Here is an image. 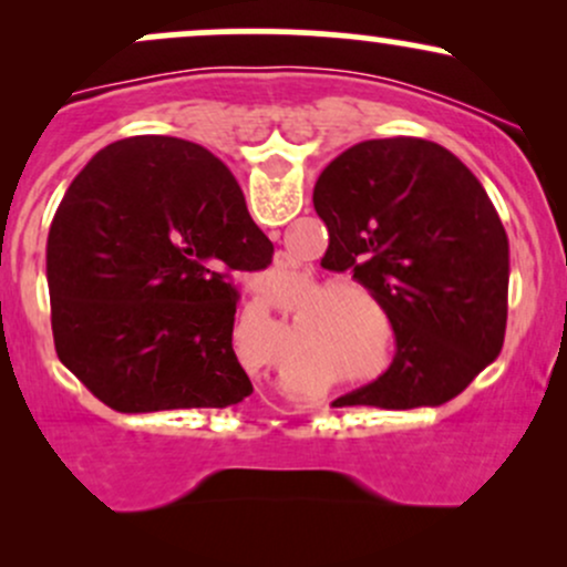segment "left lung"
Segmentation results:
<instances>
[{"instance_id": "8db88e82", "label": "left lung", "mask_w": 567, "mask_h": 567, "mask_svg": "<svg viewBox=\"0 0 567 567\" xmlns=\"http://www.w3.org/2000/svg\"><path fill=\"white\" fill-rule=\"evenodd\" d=\"M315 210L330 234L322 266L386 311L394 360L333 408L410 410L464 392L498 357L509 303V243L485 188L424 138L362 141L324 167Z\"/></svg>"}]
</instances>
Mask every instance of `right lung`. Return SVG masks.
<instances>
[{
	"mask_svg": "<svg viewBox=\"0 0 567 567\" xmlns=\"http://www.w3.org/2000/svg\"><path fill=\"white\" fill-rule=\"evenodd\" d=\"M229 167L199 143L138 135L71 181L48 237L58 360L120 413L229 408L252 392L231 347V271L266 269Z\"/></svg>",
	"mask_w": 567,
	"mask_h": 567,
	"instance_id": "add662e5",
	"label": "right lung"
}]
</instances>
